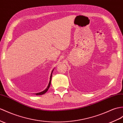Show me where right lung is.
Wrapping results in <instances>:
<instances>
[{
    "mask_svg": "<svg viewBox=\"0 0 123 123\" xmlns=\"http://www.w3.org/2000/svg\"><path fill=\"white\" fill-rule=\"evenodd\" d=\"M54 71V69H53L52 71V73L51 74H50V80H49V85H48L47 87L46 88V89L45 90H44V91H42L41 92H38V93H35V94L36 95H42V94H44V93H45L48 91V90H49V86H50V83H51V80H52V73H53V71Z\"/></svg>",
    "mask_w": 123,
    "mask_h": 123,
    "instance_id": "1",
    "label": "right lung"
}]
</instances>
